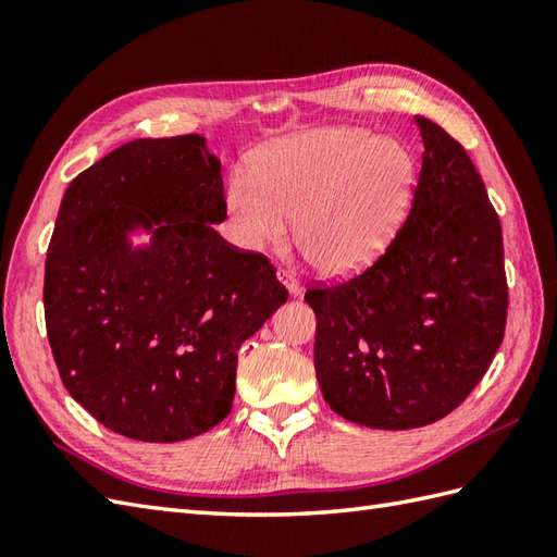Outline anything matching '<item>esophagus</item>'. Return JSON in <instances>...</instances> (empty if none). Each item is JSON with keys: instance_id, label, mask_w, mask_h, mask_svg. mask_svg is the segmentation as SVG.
I'll list each match as a JSON object with an SVG mask.
<instances>
[{"instance_id": "esophagus-1", "label": "esophagus", "mask_w": 557, "mask_h": 557, "mask_svg": "<svg viewBox=\"0 0 557 557\" xmlns=\"http://www.w3.org/2000/svg\"><path fill=\"white\" fill-rule=\"evenodd\" d=\"M277 277H280L282 285H285V287L289 289L292 297H299V294H301V285H299V280H297V275H294L292 270H280Z\"/></svg>"}]
</instances>
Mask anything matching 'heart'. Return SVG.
<instances>
[{
	"label": "heart",
	"mask_w": 557,
	"mask_h": 557,
	"mask_svg": "<svg viewBox=\"0 0 557 557\" xmlns=\"http://www.w3.org/2000/svg\"><path fill=\"white\" fill-rule=\"evenodd\" d=\"M253 176H234L227 188L239 244L277 246L299 215L304 256L325 275H347L393 239L409 206L413 162L393 138L333 126L270 146Z\"/></svg>",
	"instance_id": "b5f03b06"
}]
</instances>
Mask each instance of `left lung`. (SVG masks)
<instances>
[{
    "label": "left lung",
    "mask_w": 557,
    "mask_h": 557,
    "mask_svg": "<svg viewBox=\"0 0 557 557\" xmlns=\"http://www.w3.org/2000/svg\"><path fill=\"white\" fill-rule=\"evenodd\" d=\"M411 210L359 275L306 289L315 375L330 409L369 429L447 417L503 345V230L459 140L425 116Z\"/></svg>",
    "instance_id": "8db88e82"
}]
</instances>
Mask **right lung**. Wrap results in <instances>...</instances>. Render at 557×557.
Listing matches in <instances>:
<instances>
[{
    "instance_id": "right-lung-1",
    "label": "right lung",
    "mask_w": 557,
    "mask_h": 557,
    "mask_svg": "<svg viewBox=\"0 0 557 557\" xmlns=\"http://www.w3.org/2000/svg\"><path fill=\"white\" fill-rule=\"evenodd\" d=\"M220 162L198 134L138 138L69 184L45 260L62 383L104 429L144 443L210 431L232 409L236 351L287 301L275 265L224 242ZM153 232L134 252L125 234Z\"/></svg>"
}]
</instances>
